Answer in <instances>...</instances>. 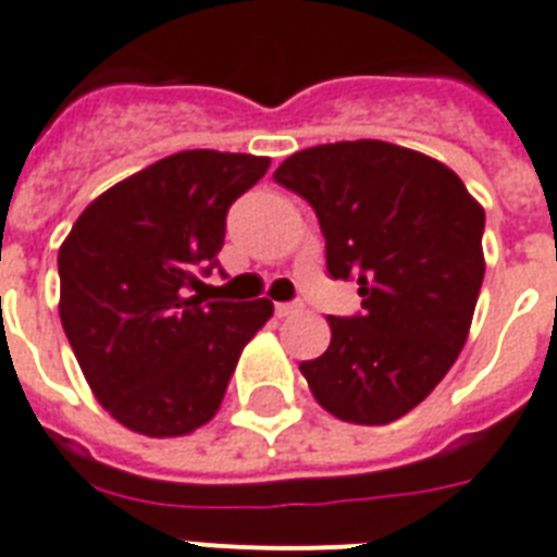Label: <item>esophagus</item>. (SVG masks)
<instances>
[{
  "label": "esophagus",
  "mask_w": 557,
  "mask_h": 557,
  "mask_svg": "<svg viewBox=\"0 0 557 557\" xmlns=\"http://www.w3.org/2000/svg\"><path fill=\"white\" fill-rule=\"evenodd\" d=\"M274 312H277L280 318L295 315V312H300V304H277V307H274Z\"/></svg>",
  "instance_id": "34e87169"
}]
</instances>
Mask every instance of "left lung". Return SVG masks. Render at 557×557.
Here are the masks:
<instances>
[{
  "label": "left lung",
  "instance_id": "left-lung-1",
  "mask_svg": "<svg viewBox=\"0 0 557 557\" xmlns=\"http://www.w3.org/2000/svg\"><path fill=\"white\" fill-rule=\"evenodd\" d=\"M274 181L309 201L330 277L356 280L362 297V312L326 318L330 347L300 373L347 423L403 418L467 342L485 277V210L453 169L380 139L304 148Z\"/></svg>",
  "mask_w": 557,
  "mask_h": 557
}]
</instances>
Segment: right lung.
<instances>
[{
	"label": "right lung",
	"mask_w": 557,
	"mask_h": 557,
	"mask_svg": "<svg viewBox=\"0 0 557 557\" xmlns=\"http://www.w3.org/2000/svg\"><path fill=\"white\" fill-rule=\"evenodd\" d=\"M269 157L181 151L110 186L58 253L61 324L96 400L148 438L198 430L274 304L201 297L227 210ZM210 288V286H207Z\"/></svg>",
	"instance_id": "1"
}]
</instances>
